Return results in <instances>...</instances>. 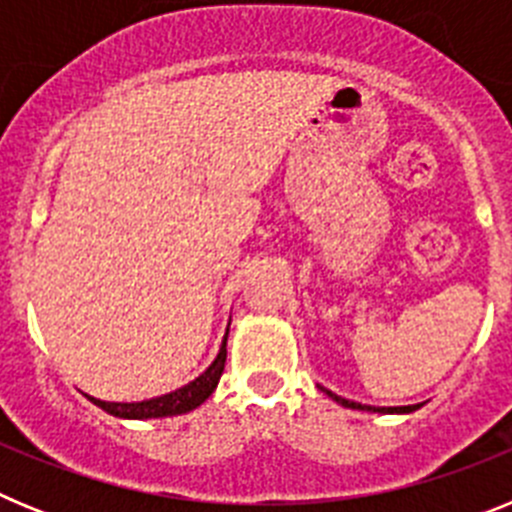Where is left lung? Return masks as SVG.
I'll return each instance as SVG.
<instances>
[{
  "mask_svg": "<svg viewBox=\"0 0 512 512\" xmlns=\"http://www.w3.org/2000/svg\"><path fill=\"white\" fill-rule=\"evenodd\" d=\"M320 390H323L325 395L330 397V400H336L338 405H343V408H351V410H369V413H413V410L420 408V405H402V408H372V405H361V402L346 400V397H341V395H336V392L325 390V387H320Z\"/></svg>",
  "mask_w": 512,
  "mask_h": 512,
  "instance_id": "1",
  "label": "left lung"
}]
</instances>
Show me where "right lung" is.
<instances>
[{"label": "right lung", "mask_w": 512, "mask_h": 512, "mask_svg": "<svg viewBox=\"0 0 512 512\" xmlns=\"http://www.w3.org/2000/svg\"><path fill=\"white\" fill-rule=\"evenodd\" d=\"M228 333L223 338V346L217 351L215 361L207 366L205 372L200 374L197 379H192L189 384L179 387V390L169 392V395H161V397H151V400H143V402H104L97 400V397H89V400L102 408L104 413L115 415V418H125V420H148V418H171V415H184L189 410L200 408L202 402L215 392L217 382L223 377V369H225V356H228Z\"/></svg>", "instance_id": "1"}]
</instances>
